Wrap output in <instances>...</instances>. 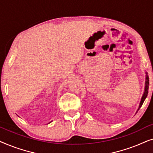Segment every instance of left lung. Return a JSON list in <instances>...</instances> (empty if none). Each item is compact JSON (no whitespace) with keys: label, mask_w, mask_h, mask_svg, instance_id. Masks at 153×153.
<instances>
[{"label":"left lung","mask_w":153,"mask_h":153,"mask_svg":"<svg viewBox=\"0 0 153 153\" xmlns=\"http://www.w3.org/2000/svg\"><path fill=\"white\" fill-rule=\"evenodd\" d=\"M145 73H146L145 88H144V92H143V95H142V97H141V102H140V104H139V108H138V110H139V108L141 107L142 104H143L144 100H146V98L147 97V95H148V88H149V77H148V73L146 72Z\"/></svg>","instance_id":"obj_1"}]
</instances>
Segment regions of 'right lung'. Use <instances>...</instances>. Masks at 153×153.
<instances>
[{
    "instance_id": "right-lung-1",
    "label": "right lung",
    "mask_w": 153,
    "mask_h": 153,
    "mask_svg": "<svg viewBox=\"0 0 153 153\" xmlns=\"http://www.w3.org/2000/svg\"><path fill=\"white\" fill-rule=\"evenodd\" d=\"M50 123H51V122H50Z\"/></svg>"
}]
</instances>
